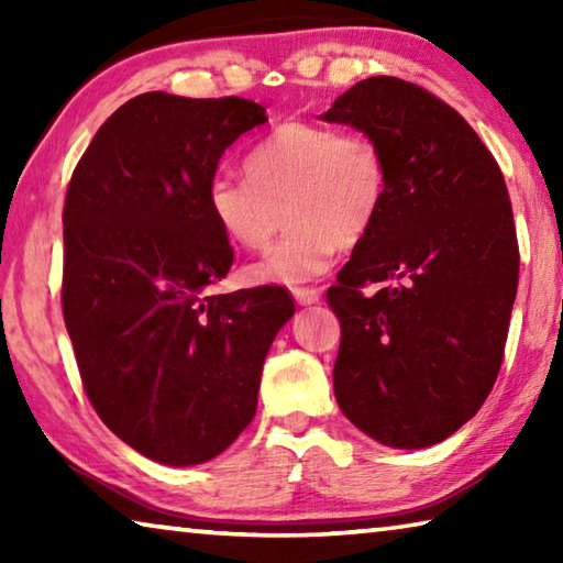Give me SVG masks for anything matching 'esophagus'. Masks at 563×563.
<instances>
[{
  "instance_id": "34e87169",
  "label": "esophagus",
  "mask_w": 563,
  "mask_h": 563,
  "mask_svg": "<svg viewBox=\"0 0 563 563\" xmlns=\"http://www.w3.org/2000/svg\"><path fill=\"white\" fill-rule=\"evenodd\" d=\"M292 298L298 305H316L320 300L318 288H292Z\"/></svg>"
}]
</instances>
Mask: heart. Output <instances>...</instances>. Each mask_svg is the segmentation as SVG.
I'll return each mask as SVG.
<instances>
[{
    "label": "heart",
    "instance_id": "b5f03b06",
    "mask_svg": "<svg viewBox=\"0 0 563 563\" xmlns=\"http://www.w3.org/2000/svg\"><path fill=\"white\" fill-rule=\"evenodd\" d=\"M247 178L225 170L208 180L206 208L228 241L258 251L251 283L300 285L328 271L338 245H355L383 213L389 190L385 148L367 131L340 133L316 123H285L245 158Z\"/></svg>",
    "mask_w": 563,
    "mask_h": 563
}]
</instances>
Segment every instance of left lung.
<instances>
[{"instance_id": "left-lung-1", "label": "left lung", "mask_w": 563, "mask_h": 563, "mask_svg": "<svg viewBox=\"0 0 563 563\" xmlns=\"http://www.w3.org/2000/svg\"><path fill=\"white\" fill-rule=\"evenodd\" d=\"M320 119L373 133L389 164L383 213L328 290L335 399L375 442L422 450L470 422L499 375L519 283L507 184L460 113L395 76L357 81Z\"/></svg>"}]
</instances>
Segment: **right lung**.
Masks as SVG:
<instances>
[{"label":"right lung","instance_id":"1","mask_svg":"<svg viewBox=\"0 0 563 563\" xmlns=\"http://www.w3.org/2000/svg\"><path fill=\"white\" fill-rule=\"evenodd\" d=\"M265 121L238 97L141 93L103 121L66 190L62 305L84 389L121 442L161 464H203L235 442L295 312L275 285L208 292L233 251L206 186Z\"/></svg>","mask_w":563,"mask_h":563}]
</instances>
